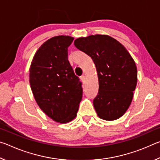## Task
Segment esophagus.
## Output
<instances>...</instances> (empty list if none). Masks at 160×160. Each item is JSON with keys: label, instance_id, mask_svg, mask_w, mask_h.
Wrapping results in <instances>:
<instances>
[{"label": "esophagus", "instance_id": "34e87169", "mask_svg": "<svg viewBox=\"0 0 160 160\" xmlns=\"http://www.w3.org/2000/svg\"><path fill=\"white\" fill-rule=\"evenodd\" d=\"M80 79H81V80L82 81L83 83L85 82V75H82V76L80 77Z\"/></svg>", "mask_w": 160, "mask_h": 160}]
</instances>
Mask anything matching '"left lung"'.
Listing matches in <instances>:
<instances>
[{"label":"left lung","mask_w":160,"mask_h":160,"mask_svg":"<svg viewBox=\"0 0 160 160\" xmlns=\"http://www.w3.org/2000/svg\"><path fill=\"white\" fill-rule=\"evenodd\" d=\"M74 44L95 64L99 91L93 104L97 115L107 121L119 118L128 109L136 87L133 59L122 44L107 35L78 38Z\"/></svg>","instance_id":"left-lung-1"}]
</instances>
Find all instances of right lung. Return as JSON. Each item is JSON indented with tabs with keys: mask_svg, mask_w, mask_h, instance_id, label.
<instances>
[{
	"mask_svg": "<svg viewBox=\"0 0 160 160\" xmlns=\"http://www.w3.org/2000/svg\"><path fill=\"white\" fill-rule=\"evenodd\" d=\"M74 38L57 36L44 42L35 53L29 68V82L37 104L56 122L75 118L82 97V82L68 59Z\"/></svg>",
	"mask_w": 160,
	"mask_h": 160,
	"instance_id": "add662e5",
	"label": "right lung"
}]
</instances>
